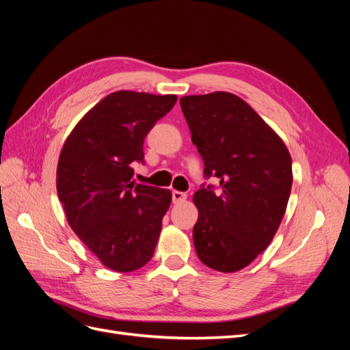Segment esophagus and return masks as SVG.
I'll return each mask as SVG.
<instances>
[{
	"label": "esophagus",
	"mask_w": 350,
	"mask_h": 350,
	"mask_svg": "<svg viewBox=\"0 0 350 350\" xmlns=\"http://www.w3.org/2000/svg\"><path fill=\"white\" fill-rule=\"evenodd\" d=\"M187 200V194L181 193V191H172V201L175 204L183 203V201Z\"/></svg>",
	"instance_id": "34e87169"
}]
</instances>
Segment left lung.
Masks as SVG:
<instances>
[{
    "label": "left lung",
    "instance_id": "obj_1",
    "mask_svg": "<svg viewBox=\"0 0 350 350\" xmlns=\"http://www.w3.org/2000/svg\"><path fill=\"white\" fill-rule=\"evenodd\" d=\"M203 157L206 178L194 194L193 229L198 258L207 267L234 273L269 247L280 226L292 188V157L280 137L250 105L228 92L179 100Z\"/></svg>",
    "mask_w": 350,
    "mask_h": 350
}]
</instances>
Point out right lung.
I'll return each instance as SVG.
<instances>
[{
    "mask_svg": "<svg viewBox=\"0 0 350 350\" xmlns=\"http://www.w3.org/2000/svg\"><path fill=\"white\" fill-rule=\"evenodd\" d=\"M175 94L118 90L83 116L62 146L57 191L68 225L105 267L129 273L150 261L172 201L169 189L135 184L134 162Z\"/></svg>",
    "mask_w": 350,
    "mask_h": 350,
    "instance_id": "obj_1",
    "label": "right lung"
}]
</instances>
